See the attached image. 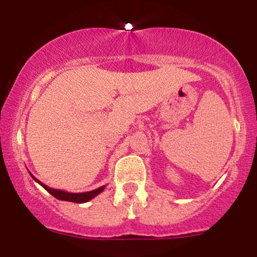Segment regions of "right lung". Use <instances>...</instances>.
<instances>
[{
  "instance_id": "add662e5",
  "label": "right lung",
  "mask_w": 257,
  "mask_h": 257,
  "mask_svg": "<svg viewBox=\"0 0 257 257\" xmlns=\"http://www.w3.org/2000/svg\"><path fill=\"white\" fill-rule=\"evenodd\" d=\"M30 175H31V178L37 182V184H40L44 188V190L48 191V192L51 193L53 197H55V198L59 199V200H66V202H72V203H85V202H89V200L93 199L94 197H96V196H98V194L101 193L102 191L105 190V187H106V186L104 185V186H101V187L95 188V190L89 191V192L71 193V192H66V191H63V190H57V188L48 187V186L44 185L43 182H41L40 180L35 178V176L32 175L31 173H30Z\"/></svg>"
}]
</instances>
